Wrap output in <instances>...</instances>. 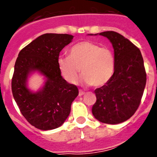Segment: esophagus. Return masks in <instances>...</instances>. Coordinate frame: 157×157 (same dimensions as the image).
<instances>
[{
    "instance_id": "1",
    "label": "esophagus",
    "mask_w": 157,
    "mask_h": 157,
    "mask_svg": "<svg viewBox=\"0 0 157 157\" xmlns=\"http://www.w3.org/2000/svg\"><path fill=\"white\" fill-rule=\"evenodd\" d=\"M84 94H85V92H83L82 90H79V94H78V96H80V97H81V96L84 95Z\"/></svg>"
}]
</instances>
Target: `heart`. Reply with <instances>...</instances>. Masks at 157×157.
I'll use <instances>...</instances> for the list:
<instances>
[{"mask_svg": "<svg viewBox=\"0 0 157 157\" xmlns=\"http://www.w3.org/2000/svg\"><path fill=\"white\" fill-rule=\"evenodd\" d=\"M58 68L67 82L75 84L80 75L87 85L101 86L106 84L114 74L115 55L108 47H101L95 42H78L68 51V56L57 60Z\"/></svg>", "mask_w": 157, "mask_h": 157, "instance_id": "1", "label": "heart"}]
</instances>
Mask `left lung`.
Returning <instances> with one entry per match:
<instances>
[{
    "label": "left lung",
    "mask_w": 157,
    "mask_h": 157,
    "mask_svg": "<svg viewBox=\"0 0 157 157\" xmlns=\"http://www.w3.org/2000/svg\"><path fill=\"white\" fill-rule=\"evenodd\" d=\"M92 35V34H91ZM114 48V74L106 84L96 89L92 112L100 122L117 124L130 119L139 107L146 84V72L141 51L115 31L100 33Z\"/></svg>",
    "instance_id": "left-lung-1"
}]
</instances>
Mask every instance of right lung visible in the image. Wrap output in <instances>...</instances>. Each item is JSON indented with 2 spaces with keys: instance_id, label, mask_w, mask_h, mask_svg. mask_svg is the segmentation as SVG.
Instances as JSON below:
<instances>
[{
  "instance_id": "right-lung-1",
  "label": "right lung",
  "mask_w": 157,
  "mask_h": 157,
  "mask_svg": "<svg viewBox=\"0 0 157 157\" xmlns=\"http://www.w3.org/2000/svg\"><path fill=\"white\" fill-rule=\"evenodd\" d=\"M72 39L71 34H42L25 46L16 59L12 78L14 99L27 122L39 130L60 127L78 94L77 86L62 78L57 64L59 52ZM34 70L47 78L43 90L37 93L26 88L28 75Z\"/></svg>"
}]
</instances>
